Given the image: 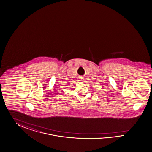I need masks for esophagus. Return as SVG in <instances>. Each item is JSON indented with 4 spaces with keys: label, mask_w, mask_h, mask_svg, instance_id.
<instances>
[{
    "label": "esophagus",
    "mask_w": 152,
    "mask_h": 152,
    "mask_svg": "<svg viewBox=\"0 0 152 152\" xmlns=\"http://www.w3.org/2000/svg\"><path fill=\"white\" fill-rule=\"evenodd\" d=\"M80 81H82L83 80V78H80V80H79Z\"/></svg>",
    "instance_id": "obj_1"
}]
</instances>
